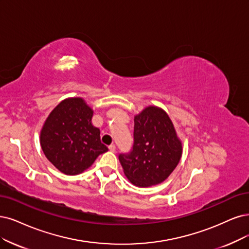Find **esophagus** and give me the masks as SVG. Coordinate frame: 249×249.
Here are the masks:
<instances>
[{
  "label": "esophagus",
  "instance_id": "obj_1",
  "mask_svg": "<svg viewBox=\"0 0 249 249\" xmlns=\"http://www.w3.org/2000/svg\"><path fill=\"white\" fill-rule=\"evenodd\" d=\"M108 150L110 151V152H116V145L115 144H110L109 146H108Z\"/></svg>",
  "mask_w": 249,
  "mask_h": 249
}]
</instances>
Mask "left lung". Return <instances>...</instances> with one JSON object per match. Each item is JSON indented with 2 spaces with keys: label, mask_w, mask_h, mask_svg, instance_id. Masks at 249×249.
<instances>
[{
  "label": "left lung",
  "mask_w": 249,
  "mask_h": 249,
  "mask_svg": "<svg viewBox=\"0 0 249 249\" xmlns=\"http://www.w3.org/2000/svg\"><path fill=\"white\" fill-rule=\"evenodd\" d=\"M182 153L168 115L162 108L148 107L134 118L133 145L120 154L125 176L137 187H150L166 179L178 166Z\"/></svg>",
  "instance_id": "8db88e82"
}]
</instances>
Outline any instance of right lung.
<instances>
[{
  "label": "right lung",
  "instance_id": "add662e5",
  "mask_svg": "<svg viewBox=\"0 0 249 249\" xmlns=\"http://www.w3.org/2000/svg\"><path fill=\"white\" fill-rule=\"evenodd\" d=\"M92 110L82 98H69L55 107L41 131V146L58 170L75 176L90 167L108 149L91 124Z\"/></svg>",
  "mask_w": 249,
  "mask_h": 249
}]
</instances>
